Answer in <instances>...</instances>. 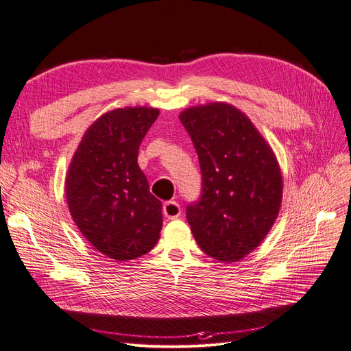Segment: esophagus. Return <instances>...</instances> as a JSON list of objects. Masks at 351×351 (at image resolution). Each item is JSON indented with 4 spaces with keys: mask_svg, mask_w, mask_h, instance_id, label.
<instances>
[{
    "mask_svg": "<svg viewBox=\"0 0 351 351\" xmlns=\"http://www.w3.org/2000/svg\"><path fill=\"white\" fill-rule=\"evenodd\" d=\"M162 212L168 219H174L182 215V206L176 200H168L162 206Z\"/></svg>",
    "mask_w": 351,
    "mask_h": 351,
    "instance_id": "esophagus-1",
    "label": "esophagus"
}]
</instances>
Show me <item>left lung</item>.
<instances>
[{
  "mask_svg": "<svg viewBox=\"0 0 351 351\" xmlns=\"http://www.w3.org/2000/svg\"><path fill=\"white\" fill-rule=\"evenodd\" d=\"M196 149L202 190L186 217L209 256L234 262L256 249L278 215L282 177L271 147L252 121L228 104L180 115Z\"/></svg>",
  "mask_w": 351,
  "mask_h": 351,
  "instance_id": "obj_1",
  "label": "left lung"
}]
</instances>
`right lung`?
I'll return each mask as SVG.
<instances>
[{
  "label": "right lung",
  "mask_w": 351,
  "mask_h": 351,
  "mask_svg": "<svg viewBox=\"0 0 351 351\" xmlns=\"http://www.w3.org/2000/svg\"><path fill=\"white\" fill-rule=\"evenodd\" d=\"M155 108L104 114L77 147L69 168L70 214L95 247L117 261H130L156 244L162 227L161 202L137 164L139 146L158 119Z\"/></svg>",
  "instance_id": "add662e5"
}]
</instances>
